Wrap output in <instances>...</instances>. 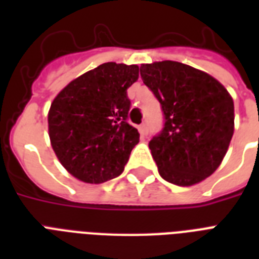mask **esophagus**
Returning <instances> with one entry per match:
<instances>
[{
	"instance_id": "obj_1",
	"label": "esophagus",
	"mask_w": 259,
	"mask_h": 259,
	"mask_svg": "<svg viewBox=\"0 0 259 259\" xmlns=\"http://www.w3.org/2000/svg\"><path fill=\"white\" fill-rule=\"evenodd\" d=\"M138 130H140V133H141L142 137H145V136H148V125L146 123H141V125L138 126Z\"/></svg>"
}]
</instances>
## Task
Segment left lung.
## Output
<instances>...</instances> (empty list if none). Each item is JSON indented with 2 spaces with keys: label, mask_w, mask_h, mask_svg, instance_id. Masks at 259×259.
<instances>
[{
  "label": "left lung",
  "mask_w": 259,
  "mask_h": 259,
  "mask_svg": "<svg viewBox=\"0 0 259 259\" xmlns=\"http://www.w3.org/2000/svg\"><path fill=\"white\" fill-rule=\"evenodd\" d=\"M141 78L157 98L164 127L149 142L158 173L180 187L211 176L234 134V102L211 75L172 60L141 64Z\"/></svg>",
  "instance_id": "1"
}]
</instances>
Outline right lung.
Returning a JSON list of instances; mask_svg holds the SVG:
<instances>
[{"instance_id": "add662e5", "label": "right lung", "mask_w": 259, "mask_h": 259, "mask_svg": "<svg viewBox=\"0 0 259 259\" xmlns=\"http://www.w3.org/2000/svg\"><path fill=\"white\" fill-rule=\"evenodd\" d=\"M138 66L103 63L68 83L48 113L51 145L59 161L84 183H105L123 172L140 133L127 123V89Z\"/></svg>"}]
</instances>
